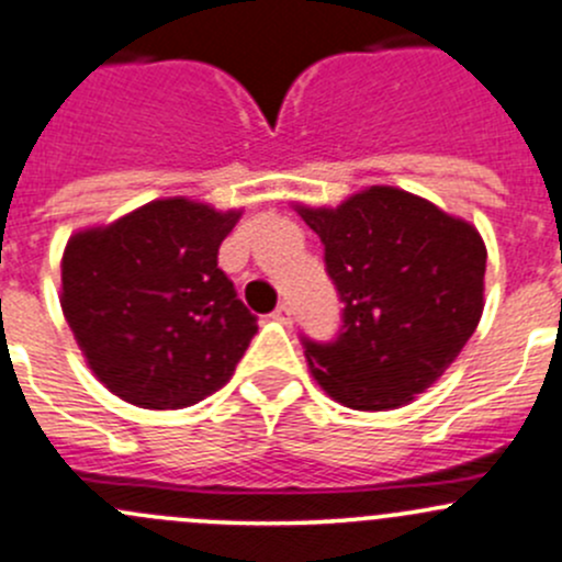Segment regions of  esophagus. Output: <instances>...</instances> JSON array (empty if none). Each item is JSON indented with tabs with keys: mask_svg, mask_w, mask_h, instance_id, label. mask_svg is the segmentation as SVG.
Returning a JSON list of instances; mask_svg holds the SVG:
<instances>
[{
	"mask_svg": "<svg viewBox=\"0 0 562 562\" xmlns=\"http://www.w3.org/2000/svg\"><path fill=\"white\" fill-rule=\"evenodd\" d=\"M270 316H273L276 322H281V324H289V322H292V308H289V303H281L279 308H276L273 314H270Z\"/></svg>",
	"mask_w": 562,
	"mask_h": 562,
	"instance_id": "34e87169",
	"label": "esophagus"
}]
</instances>
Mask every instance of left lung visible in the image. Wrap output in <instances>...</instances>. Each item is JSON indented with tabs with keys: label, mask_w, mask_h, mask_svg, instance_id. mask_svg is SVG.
Segmentation results:
<instances>
[{
	"label": "left lung",
	"mask_w": 562,
	"mask_h": 562,
	"mask_svg": "<svg viewBox=\"0 0 562 562\" xmlns=\"http://www.w3.org/2000/svg\"><path fill=\"white\" fill-rule=\"evenodd\" d=\"M297 213L322 238L344 303L338 338H303L311 373L346 408L406 406L441 379L482 319V235L395 187Z\"/></svg>",
	"instance_id": "obj_1"
}]
</instances>
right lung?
Instances as JSON below:
<instances>
[{
    "mask_svg": "<svg viewBox=\"0 0 562 562\" xmlns=\"http://www.w3.org/2000/svg\"><path fill=\"white\" fill-rule=\"evenodd\" d=\"M238 218L167 196L67 240L61 311L91 373L121 401L187 408L233 379L257 333L218 268Z\"/></svg>",
    "mask_w": 562,
    "mask_h": 562,
    "instance_id": "obj_1",
    "label": "right lung"
}]
</instances>
